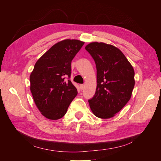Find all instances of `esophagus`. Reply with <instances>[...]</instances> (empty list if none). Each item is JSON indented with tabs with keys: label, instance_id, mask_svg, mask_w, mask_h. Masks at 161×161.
<instances>
[{
	"label": "esophagus",
	"instance_id": "34e87169",
	"mask_svg": "<svg viewBox=\"0 0 161 161\" xmlns=\"http://www.w3.org/2000/svg\"><path fill=\"white\" fill-rule=\"evenodd\" d=\"M80 90H83L84 89V88H85V85H83V84H81V85H80Z\"/></svg>",
	"mask_w": 161,
	"mask_h": 161
}]
</instances>
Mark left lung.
<instances>
[{
	"label": "left lung",
	"instance_id": "8db88e82",
	"mask_svg": "<svg viewBox=\"0 0 161 161\" xmlns=\"http://www.w3.org/2000/svg\"><path fill=\"white\" fill-rule=\"evenodd\" d=\"M97 69V88L89 99L92 113L98 118L114 117L129 101L134 87V70L116 47L92 42L85 47Z\"/></svg>",
	"mask_w": 161,
	"mask_h": 161
}]
</instances>
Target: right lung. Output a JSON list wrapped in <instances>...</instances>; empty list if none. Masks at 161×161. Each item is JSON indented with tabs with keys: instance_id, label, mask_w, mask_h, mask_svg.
I'll use <instances>...</instances> for the list:
<instances>
[{
	"instance_id": "right-lung-1",
	"label": "right lung",
	"mask_w": 161,
	"mask_h": 161,
	"mask_svg": "<svg viewBox=\"0 0 161 161\" xmlns=\"http://www.w3.org/2000/svg\"><path fill=\"white\" fill-rule=\"evenodd\" d=\"M84 43L76 40L58 42L34 66L30 90L37 108L47 119L62 118L78 93L70 80L71 62Z\"/></svg>"
}]
</instances>
